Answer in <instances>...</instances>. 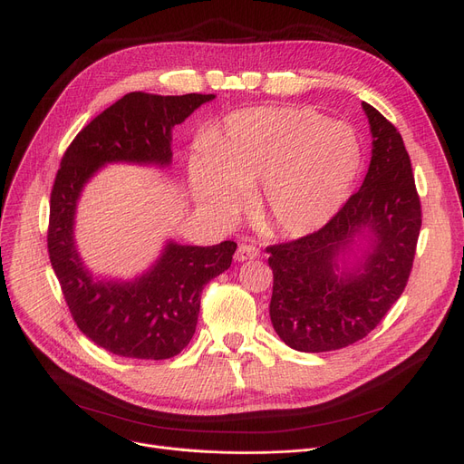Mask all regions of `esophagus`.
Instances as JSON below:
<instances>
[{
    "mask_svg": "<svg viewBox=\"0 0 464 464\" xmlns=\"http://www.w3.org/2000/svg\"><path fill=\"white\" fill-rule=\"evenodd\" d=\"M257 256H259V248L256 245H250V242H242V245L237 250V254H235V259L237 261H246V259H254Z\"/></svg>",
    "mask_w": 464,
    "mask_h": 464,
    "instance_id": "esophagus-1",
    "label": "esophagus"
}]
</instances>
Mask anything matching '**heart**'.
I'll list each match as a JSON object with an SVG mask.
<instances>
[{
  "instance_id": "heart-1",
  "label": "heart",
  "mask_w": 464,
  "mask_h": 464,
  "mask_svg": "<svg viewBox=\"0 0 464 464\" xmlns=\"http://www.w3.org/2000/svg\"><path fill=\"white\" fill-rule=\"evenodd\" d=\"M189 161L199 203L233 210L256 184L254 210L271 231H318L343 208L362 165L355 131L308 107H252L229 114Z\"/></svg>"
}]
</instances>
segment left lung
Listing matches in <instances>:
<instances>
[{"mask_svg": "<svg viewBox=\"0 0 464 464\" xmlns=\"http://www.w3.org/2000/svg\"><path fill=\"white\" fill-rule=\"evenodd\" d=\"M372 131V160L359 191L318 231L266 246L273 269L271 322L284 343L322 353L352 346L383 320L402 295L421 229V201L401 133L362 103ZM361 228L373 250L361 270L335 259Z\"/></svg>", "mask_w": 464, "mask_h": 464, "instance_id": "obj_1", "label": "left lung"}]
</instances>
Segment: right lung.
Listing matches in <instances>:
<instances>
[{"label":"right lung","mask_w":464,"mask_h":464,"mask_svg":"<svg viewBox=\"0 0 464 464\" xmlns=\"http://www.w3.org/2000/svg\"><path fill=\"white\" fill-rule=\"evenodd\" d=\"M212 93H126L71 140L60 161L46 246L77 327L111 353L131 359L179 355L198 325L203 287L227 271L237 245L180 246L169 242L150 273L126 284L93 282L72 245V216L84 182L107 161H170V128Z\"/></svg>","instance_id":"obj_1"}]
</instances>
